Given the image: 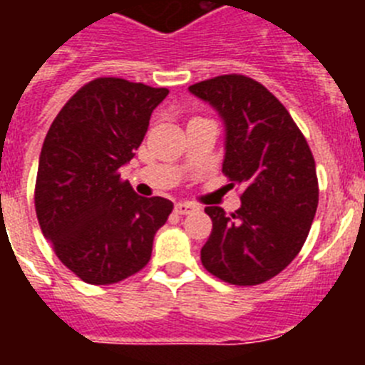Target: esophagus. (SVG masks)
Wrapping results in <instances>:
<instances>
[{
    "label": "esophagus",
    "instance_id": "obj_1",
    "mask_svg": "<svg viewBox=\"0 0 365 365\" xmlns=\"http://www.w3.org/2000/svg\"><path fill=\"white\" fill-rule=\"evenodd\" d=\"M195 208H197V206L192 205V202H177V205H175V214L188 215V214H192V212L195 210Z\"/></svg>",
    "mask_w": 365,
    "mask_h": 365
}]
</instances>
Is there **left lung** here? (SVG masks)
<instances>
[{"label":"left lung","instance_id":"obj_1","mask_svg":"<svg viewBox=\"0 0 365 365\" xmlns=\"http://www.w3.org/2000/svg\"><path fill=\"white\" fill-rule=\"evenodd\" d=\"M225 122L222 173L240 186L241 208L206 206L212 234L202 267L232 285H259L302 250L318 206L316 164L296 122L265 86L222 74L188 87Z\"/></svg>","mask_w":365,"mask_h":365}]
</instances>
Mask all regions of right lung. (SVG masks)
<instances>
[{"mask_svg": "<svg viewBox=\"0 0 365 365\" xmlns=\"http://www.w3.org/2000/svg\"><path fill=\"white\" fill-rule=\"evenodd\" d=\"M166 87L96 78L51 124L38 164L34 206L58 259L91 285L148 265L155 232L172 214L164 197H140L120 170L133 159Z\"/></svg>", "mask_w": 365, "mask_h": 365, "instance_id": "1", "label": "right lung"}]
</instances>
